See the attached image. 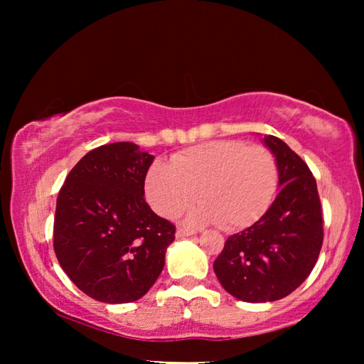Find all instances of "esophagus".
<instances>
[{
  "label": "esophagus",
  "instance_id": "34e87169",
  "mask_svg": "<svg viewBox=\"0 0 364 364\" xmlns=\"http://www.w3.org/2000/svg\"><path fill=\"white\" fill-rule=\"evenodd\" d=\"M193 234H196V231L186 230V228H178L176 237H188V236H193Z\"/></svg>",
  "mask_w": 364,
  "mask_h": 364
}]
</instances>
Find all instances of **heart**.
Listing matches in <instances>:
<instances>
[{
    "instance_id": "obj_1",
    "label": "heart",
    "mask_w": 364,
    "mask_h": 364,
    "mask_svg": "<svg viewBox=\"0 0 364 364\" xmlns=\"http://www.w3.org/2000/svg\"><path fill=\"white\" fill-rule=\"evenodd\" d=\"M278 183V162L267 147L210 141L178 152L171 165L154 162L146 173L144 194L152 210L165 218L180 215L199 196L202 205L191 220L239 230L263 217Z\"/></svg>"
}]
</instances>
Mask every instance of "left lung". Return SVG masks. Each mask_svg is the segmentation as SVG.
Returning a JSON list of instances; mask_svg holds the SVG:
<instances>
[{
  "mask_svg": "<svg viewBox=\"0 0 364 364\" xmlns=\"http://www.w3.org/2000/svg\"><path fill=\"white\" fill-rule=\"evenodd\" d=\"M264 144L279 168V193L263 217L226 239L213 271L232 297L250 304L294 292L311 273L323 245V212L316 180L284 141Z\"/></svg>",
  "mask_w": 364,
  "mask_h": 364,
  "instance_id": "8db88e82",
  "label": "left lung"
}]
</instances>
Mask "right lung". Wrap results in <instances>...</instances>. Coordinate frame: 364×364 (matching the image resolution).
I'll return each mask as SVG.
<instances>
[{
  "instance_id": "right-lung-1",
  "label": "right lung",
  "mask_w": 364,
  "mask_h": 364,
  "mask_svg": "<svg viewBox=\"0 0 364 364\" xmlns=\"http://www.w3.org/2000/svg\"><path fill=\"white\" fill-rule=\"evenodd\" d=\"M154 156L133 143L90 151L59 191L53 245L80 291L104 304H128L149 291L176 228L151 210L144 180Z\"/></svg>"
}]
</instances>
